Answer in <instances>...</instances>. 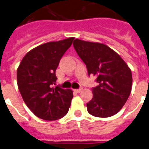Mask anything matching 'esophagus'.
Returning a JSON list of instances; mask_svg holds the SVG:
<instances>
[{"label": "esophagus", "mask_w": 149, "mask_h": 149, "mask_svg": "<svg viewBox=\"0 0 149 149\" xmlns=\"http://www.w3.org/2000/svg\"><path fill=\"white\" fill-rule=\"evenodd\" d=\"M83 90V88H79V89H75V91L77 92V93H80L81 91Z\"/></svg>", "instance_id": "obj_1"}]
</instances>
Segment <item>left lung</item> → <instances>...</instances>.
Masks as SVG:
<instances>
[{"label":"left lung","instance_id":"1","mask_svg":"<svg viewBox=\"0 0 149 149\" xmlns=\"http://www.w3.org/2000/svg\"><path fill=\"white\" fill-rule=\"evenodd\" d=\"M73 47L86 64L88 75L96 77L93 99L86 103L89 114L110 117L119 112L132 90V72L125 61L105 44L76 39Z\"/></svg>","mask_w":149,"mask_h":149}]
</instances>
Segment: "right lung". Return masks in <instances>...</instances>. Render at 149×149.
Returning a JSON list of instances; mask_svg holds the SVG:
<instances>
[{
	"label": "right lung",
	"mask_w": 149,
	"mask_h": 149,
	"mask_svg": "<svg viewBox=\"0 0 149 149\" xmlns=\"http://www.w3.org/2000/svg\"><path fill=\"white\" fill-rule=\"evenodd\" d=\"M73 40L70 37L36 47L25 55L17 69L18 89L23 100L33 113L42 119L56 120L68 112L72 91L54 85L60 59Z\"/></svg>",
	"instance_id": "obj_1"
}]
</instances>
